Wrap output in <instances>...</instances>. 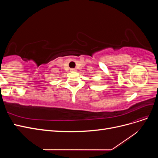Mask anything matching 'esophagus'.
I'll list each match as a JSON object with an SVG mask.
<instances>
[{"instance_id":"obj_1","label":"esophagus","mask_w":158,"mask_h":158,"mask_svg":"<svg viewBox=\"0 0 158 158\" xmlns=\"http://www.w3.org/2000/svg\"><path fill=\"white\" fill-rule=\"evenodd\" d=\"M76 69H70V72H76Z\"/></svg>"}]
</instances>
